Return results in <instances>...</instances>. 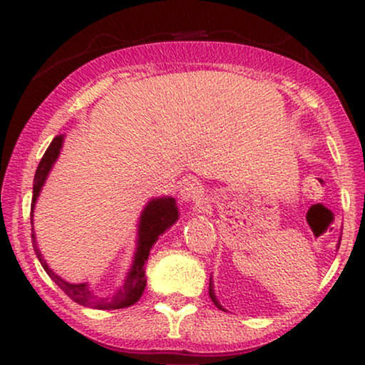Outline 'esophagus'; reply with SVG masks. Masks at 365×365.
Wrapping results in <instances>:
<instances>
[{"label":"esophagus","mask_w":365,"mask_h":365,"mask_svg":"<svg viewBox=\"0 0 365 365\" xmlns=\"http://www.w3.org/2000/svg\"><path fill=\"white\" fill-rule=\"evenodd\" d=\"M179 197H181L182 202L197 206V204H201L204 199L202 186L196 181H187L181 189H179Z\"/></svg>","instance_id":"1"}]
</instances>
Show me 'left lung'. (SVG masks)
<instances>
[{"mask_svg": "<svg viewBox=\"0 0 365 365\" xmlns=\"http://www.w3.org/2000/svg\"><path fill=\"white\" fill-rule=\"evenodd\" d=\"M339 246H341V239H339V242H337V249H339ZM209 297H211V301L214 302V306H216L219 311H226V309H224L222 306H221V302L217 301V297H216V294H214V284H212V277H209Z\"/></svg>", "mask_w": 365, "mask_h": 365, "instance_id": "left-lung-1", "label": "left lung"}]
</instances>
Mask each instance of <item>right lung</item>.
<instances>
[{
  "mask_svg": "<svg viewBox=\"0 0 365 365\" xmlns=\"http://www.w3.org/2000/svg\"><path fill=\"white\" fill-rule=\"evenodd\" d=\"M63 143H64V134H59V136L53 139L51 144H49V148L46 149V153H44V156L41 158V161L38 164L36 174H34L33 199H31V241H33L34 252H36V257L39 259V262H41L44 271L48 272V276L51 277L53 281L56 282L74 302L81 304V306H86V307L103 309V311H111V309H123V307L133 306V304H136L139 299H141L144 289H146V267H144V264L148 261L149 252H151V249L154 244H156L159 236H161L164 231H168L173 224H176V221L179 219L176 199L171 196L154 197L146 204V206H144L138 222L136 251H134L131 267H129L126 277H124V282L119 286L116 292L108 297H99L91 291V289H89L88 282L73 284V282L64 281V279L59 277L58 274L48 266L46 261H44L43 254L38 247L36 234H34V227H33V212H34V207H36L39 192H41L49 173H51L54 163L58 161Z\"/></svg>",
  "mask_w": 365,
  "mask_h": 365,
  "instance_id": "right-lung-1",
  "label": "right lung"
}]
</instances>
